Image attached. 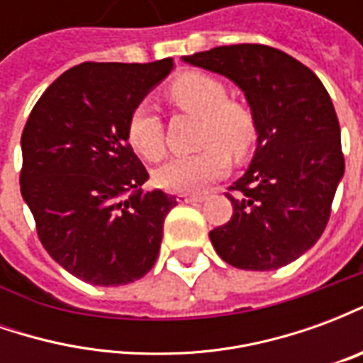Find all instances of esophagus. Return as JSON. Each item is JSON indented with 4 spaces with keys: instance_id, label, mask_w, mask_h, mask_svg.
Here are the masks:
<instances>
[{
    "instance_id": "obj_1",
    "label": "esophagus",
    "mask_w": 363,
    "mask_h": 363,
    "mask_svg": "<svg viewBox=\"0 0 363 363\" xmlns=\"http://www.w3.org/2000/svg\"><path fill=\"white\" fill-rule=\"evenodd\" d=\"M206 196L202 194H179L177 200L181 202V204H196V202H202Z\"/></svg>"
}]
</instances>
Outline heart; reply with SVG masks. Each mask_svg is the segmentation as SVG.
I'll return each mask as SVG.
<instances>
[{
    "label": "heart",
    "instance_id": "1",
    "mask_svg": "<svg viewBox=\"0 0 363 363\" xmlns=\"http://www.w3.org/2000/svg\"><path fill=\"white\" fill-rule=\"evenodd\" d=\"M169 99L177 108L202 118L200 145L192 155H179L159 165L153 179L167 192H200L228 173L229 154L245 155L257 140V122L245 104L229 101L225 85L206 74H184L169 85ZM130 145L142 157L159 159L165 151L163 122L153 104L142 101L128 118Z\"/></svg>",
    "mask_w": 363,
    "mask_h": 363
}]
</instances>
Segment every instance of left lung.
Masks as SVG:
<instances>
[{
    "label": "left lung",
    "mask_w": 363,
    "mask_h": 363,
    "mask_svg": "<svg viewBox=\"0 0 363 363\" xmlns=\"http://www.w3.org/2000/svg\"><path fill=\"white\" fill-rule=\"evenodd\" d=\"M182 62L231 79L257 122L251 165L228 194L233 216L210 231L213 249L243 270L286 267L319 241L344 174L340 126L325 85L264 44L218 46Z\"/></svg>",
    "instance_id": "left-lung-1"
}]
</instances>
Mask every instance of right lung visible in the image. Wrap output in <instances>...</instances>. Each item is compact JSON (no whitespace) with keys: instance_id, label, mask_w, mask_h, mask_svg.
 Instances as JSON below:
<instances>
[{"instance_id":"1","label":"right lung","mask_w":363,"mask_h":363,"mask_svg":"<svg viewBox=\"0 0 363 363\" xmlns=\"http://www.w3.org/2000/svg\"><path fill=\"white\" fill-rule=\"evenodd\" d=\"M85 62L44 91L23 135L21 194L52 259L93 286L140 280L157 260L177 200L143 192L150 174L128 143L130 112L173 69Z\"/></svg>"}]
</instances>
